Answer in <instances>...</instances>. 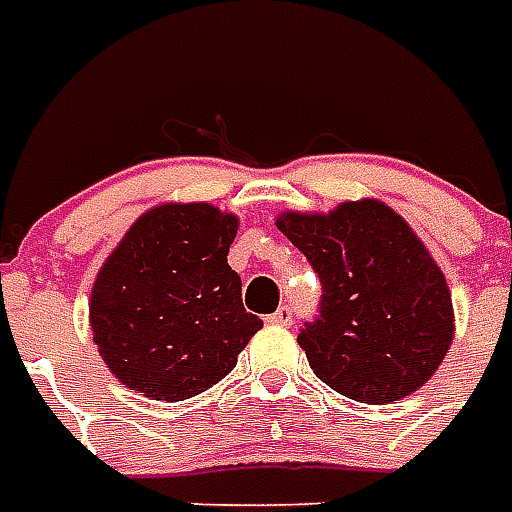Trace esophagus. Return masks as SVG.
I'll return each mask as SVG.
<instances>
[{
    "label": "esophagus",
    "mask_w": 512,
    "mask_h": 512,
    "mask_svg": "<svg viewBox=\"0 0 512 512\" xmlns=\"http://www.w3.org/2000/svg\"><path fill=\"white\" fill-rule=\"evenodd\" d=\"M268 321L277 323V326H290L293 323V307L290 304H285V307H279L274 315H268Z\"/></svg>",
    "instance_id": "1"
}]
</instances>
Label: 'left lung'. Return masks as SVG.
<instances>
[{
  "label": "left lung",
  "instance_id": "8db88e82",
  "mask_svg": "<svg viewBox=\"0 0 512 512\" xmlns=\"http://www.w3.org/2000/svg\"><path fill=\"white\" fill-rule=\"evenodd\" d=\"M277 227L321 277V318L299 345L323 384L359 403L425 386L455 337L450 285L411 224L376 197L329 213L282 211Z\"/></svg>",
  "mask_w": 512,
  "mask_h": 512
}]
</instances>
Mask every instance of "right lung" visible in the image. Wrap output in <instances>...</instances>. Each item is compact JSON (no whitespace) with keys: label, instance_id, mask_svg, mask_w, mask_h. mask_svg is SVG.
I'll list each match as a JSON object with an SVG mask.
<instances>
[{"label":"right lung","instance_id":"add662e5","mask_svg":"<svg viewBox=\"0 0 512 512\" xmlns=\"http://www.w3.org/2000/svg\"><path fill=\"white\" fill-rule=\"evenodd\" d=\"M238 216L211 202H161L109 252L90 293V329L109 373L150 400L219 384L263 321L227 263Z\"/></svg>","mask_w":512,"mask_h":512}]
</instances>
